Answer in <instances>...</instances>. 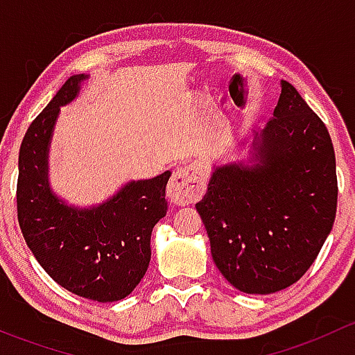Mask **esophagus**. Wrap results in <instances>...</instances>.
Returning a JSON list of instances; mask_svg holds the SVG:
<instances>
[{
	"label": "esophagus",
	"instance_id": "obj_1",
	"mask_svg": "<svg viewBox=\"0 0 355 355\" xmlns=\"http://www.w3.org/2000/svg\"><path fill=\"white\" fill-rule=\"evenodd\" d=\"M204 175L196 166L178 168L168 184L166 196L177 206H187V204L198 202L204 194Z\"/></svg>",
	"mask_w": 355,
	"mask_h": 355
}]
</instances>
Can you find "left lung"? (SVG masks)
I'll list each match as a JSON object with an SVG mask.
<instances>
[{
	"instance_id": "obj_1",
	"label": "left lung",
	"mask_w": 355,
	"mask_h": 355,
	"mask_svg": "<svg viewBox=\"0 0 355 355\" xmlns=\"http://www.w3.org/2000/svg\"><path fill=\"white\" fill-rule=\"evenodd\" d=\"M252 151V164L218 166L196 207L221 275L241 292L266 295L314 263L335 221L338 185L330 134L287 80Z\"/></svg>"
}]
</instances>
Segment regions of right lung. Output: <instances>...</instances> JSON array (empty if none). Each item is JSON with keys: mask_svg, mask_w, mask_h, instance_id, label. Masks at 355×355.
<instances>
[{"mask_svg": "<svg viewBox=\"0 0 355 355\" xmlns=\"http://www.w3.org/2000/svg\"><path fill=\"white\" fill-rule=\"evenodd\" d=\"M87 75H71L25 132L19 155L17 214L28 249L46 273L78 297L125 299L151 261L153 228L166 214L170 171L130 182L89 209L67 206L48 182V151L60 106L80 91Z\"/></svg>", "mask_w": 355, "mask_h": 355, "instance_id": "right-lung-1", "label": "right lung"}]
</instances>
